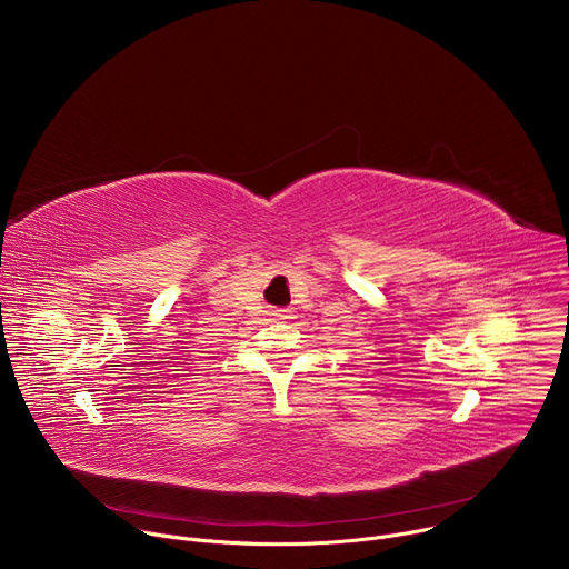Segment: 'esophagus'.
Here are the masks:
<instances>
[{
  "mask_svg": "<svg viewBox=\"0 0 569 569\" xmlns=\"http://www.w3.org/2000/svg\"><path fill=\"white\" fill-rule=\"evenodd\" d=\"M268 315H270L272 319H290V310H288V308H270Z\"/></svg>",
  "mask_w": 569,
  "mask_h": 569,
  "instance_id": "obj_1",
  "label": "esophagus"
}]
</instances>
